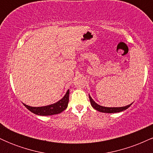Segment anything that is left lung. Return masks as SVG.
<instances>
[{
	"label": "left lung",
	"mask_w": 153,
	"mask_h": 153,
	"mask_svg": "<svg viewBox=\"0 0 153 153\" xmlns=\"http://www.w3.org/2000/svg\"><path fill=\"white\" fill-rule=\"evenodd\" d=\"M89 99H90V102H91V106L94 107V108H95L96 110L99 111L100 112H103V113H117V112H120L124 110H126L131 105V104L128 105V106H122V107H104L97 104V103L95 102L94 100L92 99V98L91 97L90 95H89Z\"/></svg>",
	"instance_id": "1"
}]
</instances>
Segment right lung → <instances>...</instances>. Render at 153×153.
I'll list each match as a JSON object with an SVG mask.
<instances>
[{"instance_id": "obj_1", "label": "right lung", "mask_w": 153, "mask_h": 153, "mask_svg": "<svg viewBox=\"0 0 153 153\" xmlns=\"http://www.w3.org/2000/svg\"><path fill=\"white\" fill-rule=\"evenodd\" d=\"M68 102H69V90L67 91L64 97L61 100H59L58 102L49 105V106L32 107L24 104V105L27 109H29L35 114L40 116H50L57 114L61 113L65 109H66L67 107H68Z\"/></svg>"}]
</instances>
